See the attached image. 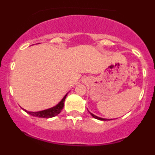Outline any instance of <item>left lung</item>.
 <instances>
[{
    "label": "left lung",
    "instance_id": "1",
    "mask_svg": "<svg viewBox=\"0 0 155 155\" xmlns=\"http://www.w3.org/2000/svg\"><path fill=\"white\" fill-rule=\"evenodd\" d=\"M91 115H92V116L94 117V118H96V119H98V120H101V121H109V120H112V119H108V118H100V117L97 116V115H94V114H92L91 112H90Z\"/></svg>",
    "mask_w": 155,
    "mask_h": 155
}]
</instances>
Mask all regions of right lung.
Segmentation results:
<instances>
[{"mask_svg": "<svg viewBox=\"0 0 155 155\" xmlns=\"http://www.w3.org/2000/svg\"><path fill=\"white\" fill-rule=\"evenodd\" d=\"M67 95H68V94L64 97L63 99H62L61 101L57 104V105L51 108H49V109H45V110L39 111V112H28V111L25 110V109H24L27 113L33 115V116L38 117V118H52V117H54L57 115H58V114L61 112L62 109H63L64 107V101Z\"/></svg>", "mask_w": 155, "mask_h": 155, "instance_id": "1", "label": "right lung"}]
</instances>
